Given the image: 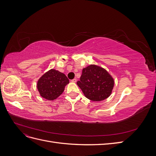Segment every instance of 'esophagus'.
<instances>
[{
	"instance_id": "esophagus-1",
	"label": "esophagus",
	"mask_w": 156,
	"mask_h": 156,
	"mask_svg": "<svg viewBox=\"0 0 156 156\" xmlns=\"http://www.w3.org/2000/svg\"><path fill=\"white\" fill-rule=\"evenodd\" d=\"M72 83H76L77 82V79H73L72 80Z\"/></svg>"
}]
</instances>
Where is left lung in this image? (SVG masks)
I'll list each match as a JSON object with an SVG mask.
<instances>
[{"label": "left lung", "mask_w": 156, "mask_h": 156, "mask_svg": "<svg viewBox=\"0 0 156 156\" xmlns=\"http://www.w3.org/2000/svg\"><path fill=\"white\" fill-rule=\"evenodd\" d=\"M77 84L88 100L100 101L111 96L115 80L105 68L90 64L83 69L80 81Z\"/></svg>", "instance_id": "left-lung-1"}]
</instances>
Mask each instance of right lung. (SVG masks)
I'll use <instances>...</instances> for the list:
<instances>
[{"label": "right lung", "instance_id": "obj_1", "mask_svg": "<svg viewBox=\"0 0 156 156\" xmlns=\"http://www.w3.org/2000/svg\"><path fill=\"white\" fill-rule=\"evenodd\" d=\"M69 79L65 74L51 69L38 79L37 88L40 95L45 100L53 101L63 93Z\"/></svg>", "mask_w": 156, "mask_h": 156}]
</instances>
